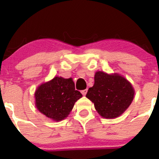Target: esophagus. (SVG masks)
I'll return each instance as SVG.
<instances>
[{"mask_svg": "<svg viewBox=\"0 0 159 159\" xmlns=\"http://www.w3.org/2000/svg\"><path fill=\"white\" fill-rule=\"evenodd\" d=\"M87 89H85V90H81V93H82V95H84V96H85V95L87 94Z\"/></svg>", "mask_w": 159, "mask_h": 159, "instance_id": "1", "label": "esophagus"}]
</instances>
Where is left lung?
<instances>
[{"label":"left lung","instance_id":"8db88e82","mask_svg":"<svg viewBox=\"0 0 159 159\" xmlns=\"http://www.w3.org/2000/svg\"><path fill=\"white\" fill-rule=\"evenodd\" d=\"M94 80V85L89 88L86 97L94 103L98 114L110 119L123 114L134 98L132 84L120 75L103 72H96Z\"/></svg>","mask_w":159,"mask_h":159}]
</instances>
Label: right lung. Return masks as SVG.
<instances>
[{"instance_id":"add662e5","label":"right lung","mask_w":159,"mask_h":159,"mask_svg":"<svg viewBox=\"0 0 159 159\" xmlns=\"http://www.w3.org/2000/svg\"><path fill=\"white\" fill-rule=\"evenodd\" d=\"M82 97L75 90L72 78L55 77L43 84L36 90V105L40 112L55 121L65 119L73 108L75 102Z\"/></svg>"}]
</instances>
